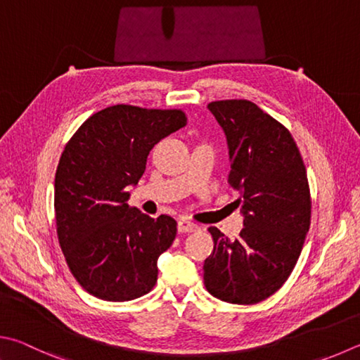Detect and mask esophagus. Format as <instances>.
Segmentation results:
<instances>
[{
  "label": "esophagus",
  "instance_id": "34e87169",
  "mask_svg": "<svg viewBox=\"0 0 360 360\" xmlns=\"http://www.w3.org/2000/svg\"><path fill=\"white\" fill-rule=\"evenodd\" d=\"M198 230V225L193 224V221H188L186 219H181L178 221V231L179 233H193Z\"/></svg>",
  "mask_w": 360,
  "mask_h": 360
}]
</instances>
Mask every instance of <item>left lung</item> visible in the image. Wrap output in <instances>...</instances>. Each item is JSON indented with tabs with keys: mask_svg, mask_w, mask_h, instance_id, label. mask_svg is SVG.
Instances as JSON below:
<instances>
[{
	"mask_svg": "<svg viewBox=\"0 0 360 360\" xmlns=\"http://www.w3.org/2000/svg\"><path fill=\"white\" fill-rule=\"evenodd\" d=\"M224 129L231 169L228 184L244 215L239 238L209 228L214 250L205 285L230 304H257L280 290L309 233L311 201L305 165L290 130L244 99L207 105Z\"/></svg>",
	"mask_w": 360,
	"mask_h": 360,
	"instance_id": "left-lung-1",
	"label": "left lung"
}]
</instances>
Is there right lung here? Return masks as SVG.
Instances as JSON below:
<instances>
[{
  "label": "right lung",
  "instance_id": "add662e5",
  "mask_svg": "<svg viewBox=\"0 0 360 360\" xmlns=\"http://www.w3.org/2000/svg\"><path fill=\"white\" fill-rule=\"evenodd\" d=\"M187 124L181 110L113 105L84 121L55 176V217L72 276L93 296L124 302L158 282V259L176 238L169 215L130 207L149 151Z\"/></svg>",
  "mask_w": 360,
  "mask_h": 360
}]
</instances>
